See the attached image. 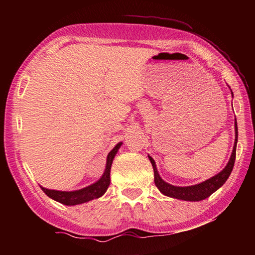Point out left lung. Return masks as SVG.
Wrapping results in <instances>:
<instances>
[{
    "instance_id": "8db88e82",
    "label": "left lung",
    "mask_w": 255,
    "mask_h": 255,
    "mask_svg": "<svg viewBox=\"0 0 255 255\" xmlns=\"http://www.w3.org/2000/svg\"><path fill=\"white\" fill-rule=\"evenodd\" d=\"M235 133H236L235 135L236 137H235L234 148H233V153L230 158V162L227 163L225 169H224L222 172H219L217 175L213 176L211 179L206 180L205 182H201L196 185H191V187H174V185L166 183L165 181H163L161 179V176L158 175V172L156 170V165H155L154 159L150 156H148L149 161L153 165L155 185H156L163 195L169 196L172 198H176V199H182V200H188V201H200V200L206 199V198H208L210 195H213L216 190L221 188L222 185L226 182L228 176H230L232 173L233 167H234V163L236 158L237 135H239V133H237L236 119H235Z\"/></svg>"
}]
</instances>
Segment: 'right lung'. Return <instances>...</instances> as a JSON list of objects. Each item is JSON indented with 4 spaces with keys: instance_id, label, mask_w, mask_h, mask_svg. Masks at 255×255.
Returning a JSON list of instances; mask_svg holds the SVG:
<instances>
[{
    "instance_id": "add662e5",
    "label": "right lung",
    "mask_w": 255,
    "mask_h": 255,
    "mask_svg": "<svg viewBox=\"0 0 255 255\" xmlns=\"http://www.w3.org/2000/svg\"><path fill=\"white\" fill-rule=\"evenodd\" d=\"M120 145L122 144H118L114 149L111 150L109 155H108L106 171H105V173H103L102 178L99 180L98 182L89 185V187H86L84 189L77 190V191H72V192L57 191V190H49V189H45V188L40 187L41 190L46 193L47 196L51 198V199H54L56 201L60 202V204H64L66 206H74V205L83 204V202L90 201L92 199H97V198L101 197L103 193L107 191V189L110 184L111 164H112V161H114L116 153L118 152Z\"/></svg>"
}]
</instances>
